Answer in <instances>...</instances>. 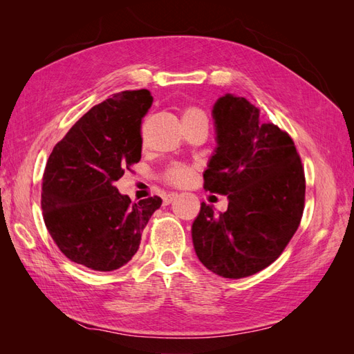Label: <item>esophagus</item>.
<instances>
[{"label": "esophagus", "mask_w": 354, "mask_h": 354, "mask_svg": "<svg viewBox=\"0 0 354 354\" xmlns=\"http://www.w3.org/2000/svg\"><path fill=\"white\" fill-rule=\"evenodd\" d=\"M176 198H177V194H174V192H171V194L165 195V198H164V202H165V203H169V202H173Z\"/></svg>", "instance_id": "esophagus-1"}]
</instances>
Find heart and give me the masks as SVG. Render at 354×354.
Segmentation results:
<instances>
[{"instance_id":"heart-1","label":"heart","mask_w":354,"mask_h":354,"mask_svg":"<svg viewBox=\"0 0 354 354\" xmlns=\"http://www.w3.org/2000/svg\"><path fill=\"white\" fill-rule=\"evenodd\" d=\"M195 118H207V116L199 108H195V106H187V108L183 111V122L195 120ZM194 173H195L194 167L186 165V164H174L165 171L164 178L168 185L186 186L190 183L192 178H194Z\"/></svg>"}]
</instances>
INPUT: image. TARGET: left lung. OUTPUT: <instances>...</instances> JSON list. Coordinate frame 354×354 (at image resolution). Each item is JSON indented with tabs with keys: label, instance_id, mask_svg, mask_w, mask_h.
I'll use <instances>...</instances> for the list:
<instances>
[{
	"label": "left lung",
	"instance_id": "1",
	"mask_svg": "<svg viewBox=\"0 0 354 354\" xmlns=\"http://www.w3.org/2000/svg\"><path fill=\"white\" fill-rule=\"evenodd\" d=\"M218 147L203 173V189L227 195L218 216L201 203L192 226L198 259L208 270L242 279L266 269L286 248L304 211L306 177L294 140L243 97L214 106Z\"/></svg>",
	"mask_w": 354,
	"mask_h": 354
}]
</instances>
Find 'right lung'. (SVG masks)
<instances>
[{
	"mask_svg": "<svg viewBox=\"0 0 354 354\" xmlns=\"http://www.w3.org/2000/svg\"><path fill=\"white\" fill-rule=\"evenodd\" d=\"M147 90L121 91L75 122L50 153L42 176V217L63 255L91 270L112 272L133 259L162 199L131 202L115 181L142 158Z\"/></svg>",
	"mask_w": 354,
	"mask_h": 354,
	"instance_id": "obj_1",
	"label": "right lung"
}]
</instances>
